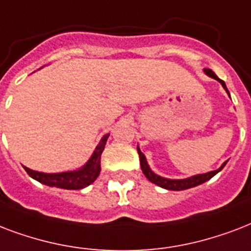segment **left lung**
<instances>
[{
    "instance_id": "left-lung-1",
    "label": "left lung",
    "mask_w": 251,
    "mask_h": 251,
    "mask_svg": "<svg viewBox=\"0 0 251 251\" xmlns=\"http://www.w3.org/2000/svg\"><path fill=\"white\" fill-rule=\"evenodd\" d=\"M204 73L208 77L211 78H215L216 81L221 83V86L224 87L225 91L228 93L229 95V91L226 89V85L223 79H220L217 77L215 73H213L211 69H204ZM230 97V95H229ZM137 152H139V157H140V165H141V170H143L144 176H147L148 179L151 180L152 183L157 184V186H160L162 188H166V190H172V191H182V190H187V188H191V187H196V186H199V184L204 183L207 180H209L212 176H215L219 172L223 170L225 165L228 161H225L224 164L221 165L220 168L217 169V170H213V172H208V173H203V174H196V176H188V178H183V179H170V178H165V176H161L158 174L153 172L149 164H148L147 161V157L144 156V153L140 151L139 145H137Z\"/></svg>"
}]
</instances>
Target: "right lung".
Here are the masks:
<instances>
[{
	"mask_svg": "<svg viewBox=\"0 0 251 251\" xmlns=\"http://www.w3.org/2000/svg\"><path fill=\"white\" fill-rule=\"evenodd\" d=\"M108 136H110V133L104 135L100 139L86 164L77 170L63 173H43L31 170L26 166H23V168L31 178H34L35 180H38L46 186L64 188V190H81V188L87 187L89 184L93 183L98 178L99 173H100V156L103 152L104 145L107 143Z\"/></svg>",
	"mask_w": 251,
	"mask_h": 251,
	"instance_id": "add662e5",
	"label": "right lung"
}]
</instances>
